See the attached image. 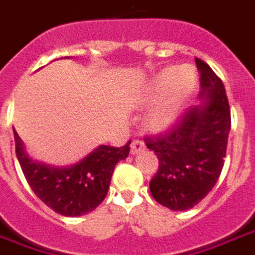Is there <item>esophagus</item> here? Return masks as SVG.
<instances>
[{"label": "esophagus", "instance_id": "1", "mask_svg": "<svg viewBox=\"0 0 255 255\" xmlns=\"http://www.w3.org/2000/svg\"><path fill=\"white\" fill-rule=\"evenodd\" d=\"M144 149L145 144L141 139L132 141V144H131V154H138V152H141V151H144Z\"/></svg>", "mask_w": 255, "mask_h": 255}]
</instances>
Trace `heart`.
I'll list each match as a JSON object with an SVG mask.
<instances>
[{
    "label": "heart",
    "instance_id": "b5f03b06",
    "mask_svg": "<svg viewBox=\"0 0 255 255\" xmlns=\"http://www.w3.org/2000/svg\"><path fill=\"white\" fill-rule=\"evenodd\" d=\"M198 80L195 67L189 65L166 67L158 72L144 92L145 104L154 106L146 117L148 127L155 131L171 127L196 90Z\"/></svg>",
    "mask_w": 255,
    "mask_h": 255
}]
</instances>
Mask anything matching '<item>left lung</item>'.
Returning a JSON list of instances; mask_svg holds the SVG:
<instances>
[{
  "instance_id": "left-lung-1",
  "label": "left lung",
  "mask_w": 255,
  "mask_h": 255,
  "mask_svg": "<svg viewBox=\"0 0 255 255\" xmlns=\"http://www.w3.org/2000/svg\"><path fill=\"white\" fill-rule=\"evenodd\" d=\"M196 60L200 73L199 99L163 134L145 136L158 156V171L149 182L152 198L171 210H188L213 189L224 165L232 126L223 82L210 66Z\"/></svg>"
}]
</instances>
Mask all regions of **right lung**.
Masks as SVG:
<instances>
[{
  "label": "right lung",
  "mask_w": 255,
  "mask_h": 255,
  "mask_svg": "<svg viewBox=\"0 0 255 255\" xmlns=\"http://www.w3.org/2000/svg\"><path fill=\"white\" fill-rule=\"evenodd\" d=\"M13 138L16 158L33 193L53 212L69 217L87 215L104 200L114 168L127 158L131 144L100 145L75 165L55 168L29 158L15 129Z\"/></svg>",
  "instance_id": "1"
}]
</instances>
